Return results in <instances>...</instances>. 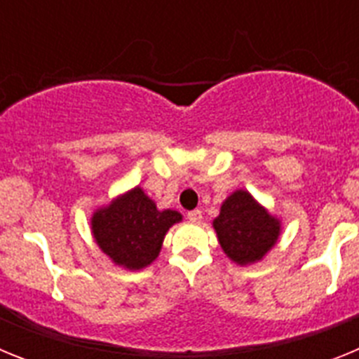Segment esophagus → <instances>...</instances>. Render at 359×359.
Returning a JSON list of instances; mask_svg holds the SVG:
<instances>
[{"instance_id":"esophagus-1","label":"esophagus","mask_w":359,"mask_h":359,"mask_svg":"<svg viewBox=\"0 0 359 359\" xmlns=\"http://www.w3.org/2000/svg\"><path fill=\"white\" fill-rule=\"evenodd\" d=\"M189 219L192 221V223H199V221L203 219V212L198 210V208H196V210H190L189 212Z\"/></svg>"}]
</instances>
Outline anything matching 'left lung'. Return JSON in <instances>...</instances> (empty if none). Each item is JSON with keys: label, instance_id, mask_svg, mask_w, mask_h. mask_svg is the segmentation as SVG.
I'll return each mask as SVG.
<instances>
[{"label": "left lung", "instance_id": "obj_1", "mask_svg": "<svg viewBox=\"0 0 359 359\" xmlns=\"http://www.w3.org/2000/svg\"><path fill=\"white\" fill-rule=\"evenodd\" d=\"M214 228L221 248L237 264L261 261L277 243L280 231L277 219L257 205L255 199L244 190H237L223 203Z\"/></svg>", "mask_w": 359, "mask_h": 359}]
</instances>
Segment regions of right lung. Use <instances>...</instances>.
<instances>
[{
  "label": "right lung",
  "mask_w": 359,
  "mask_h": 359,
  "mask_svg": "<svg viewBox=\"0 0 359 359\" xmlns=\"http://www.w3.org/2000/svg\"><path fill=\"white\" fill-rule=\"evenodd\" d=\"M182 221L176 210L160 212L142 189H133L95 212L91 230L97 244L118 266L140 269L151 264L161 250L170 226Z\"/></svg>",
  "instance_id": "right-lung-1"
}]
</instances>
